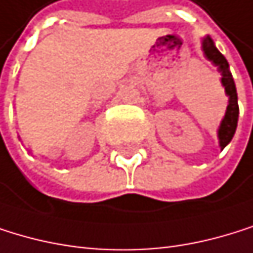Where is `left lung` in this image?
Instances as JSON below:
<instances>
[{
  "instance_id": "1",
  "label": "left lung",
  "mask_w": 253,
  "mask_h": 253,
  "mask_svg": "<svg viewBox=\"0 0 253 253\" xmlns=\"http://www.w3.org/2000/svg\"><path fill=\"white\" fill-rule=\"evenodd\" d=\"M203 51L206 54V58L209 61L214 62L218 70L221 72V84L226 90V94L229 96V105L226 108L224 119L221 122V126L218 129V139H220V146L221 149L232 140L235 129H237V122H238V102H237V88H235V82L232 79V75L229 72V64L226 58L217 50L214 45V41L211 38H206L203 41Z\"/></svg>"
}]
</instances>
